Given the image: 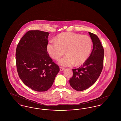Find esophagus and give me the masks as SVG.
<instances>
[{
    "mask_svg": "<svg viewBox=\"0 0 121 121\" xmlns=\"http://www.w3.org/2000/svg\"><path fill=\"white\" fill-rule=\"evenodd\" d=\"M64 70V69L63 68L60 67V71H63Z\"/></svg>",
    "mask_w": 121,
    "mask_h": 121,
    "instance_id": "esophagus-1",
    "label": "esophagus"
}]
</instances>
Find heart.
<instances>
[{"label": "heart", "instance_id": "b5f03b06", "mask_svg": "<svg viewBox=\"0 0 121 121\" xmlns=\"http://www.w3.org/2000/svg\"><path fill=\"white\" fill-rule=\"evenodd\" d=\"M92 41L87 35L72 32H65L58 35L55 40L49 41L47 50L54 59L67 55L58 60L62 66L71 67L74 64L78 66L84 63L88 58L92 48Z\"/></svg>", "mask_w": 121, "mask_h": 121}]
</instances>
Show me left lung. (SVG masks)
Segmentation results:
<instances>
[{"mask_svg": "<svg viewBox=\"0 0 121 121\" xmlns=\"http://www.w3.org/2000/svg\"><path fill=\"white\" fill-rule=\"evenodd\" d=\"M93 43V49L90 56L82 66L73 69V76L69 83L75 90H86L97 80L104 65V49L96 35L88 32Z\"/></svg>", "mask_w": 121, "mask_h": 121, "instance_id": "obj_1", "label": "left lung"}]
</instances>
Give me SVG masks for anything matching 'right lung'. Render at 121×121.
<instances>
[{
    "instance_id": "obj_1",
    "label": "right lung",
    "mask_w": 121,
    "mask_h": 121,
    "mask_svg": "<svg viewBox=\"0 0 121 121\" xmlns=\"http://www.w3.org/2000/svg\"><path fill=\"white\" fill-rule=\"evenodd\" d=\"M49 33L30 30L17 44L16 63L17 73L24 84L33 90L45 92L53 83L59 68L47 50Z\"/></svg>"
}]
</instances>
